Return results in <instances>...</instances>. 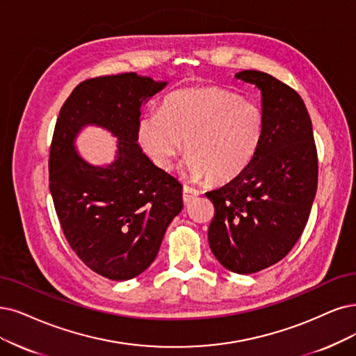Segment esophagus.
Segmentation results:
<instances>
[{"instance_id":"esophagus-1","label":"esophagus","mask_w":356,"mask_h":356,"mask_svg":"<svg viewBox=\"0 0 356 356\" xmlns=\"http://www.w3.org/2000/svg\"><path fill=\"white\" fill-rule=\"evenodd\" d=\"M198 195H200L198 189H195L192 186H183V202L185 204L192 202Z\"/></svg>"}]
</instances>
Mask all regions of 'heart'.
I'll return each instance as SVG.
<instances>
[{"mask_svg": "<svg viewBox=\"0 0 356 356\" xmlns=\"http://www.w3.org/2000/svg\"><path fill=\"white\" fill-rule=\"evenodd\" d=\"M266 131L258 104L220 88H192L167 97L160 115L145 114L138 126L143 152L163 170L173 165L185 142L193 179L227 181L252 163Z\"/></svg>", "mask_w": 356, "mask_h": 356, "instance_id": "b5f03b06", "label": "heart"}]
</instances>
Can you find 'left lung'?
<instances>
[{
    "instance_id": "1",
    "label": "left lung",
    "mask_w": 356,
    "mask_h": 356,
    "mask_svg": "<svg viewBox=\"0 0 356 356\" xmlns=\"http://www.w3.org/2000/svg\"><path fill=\"white\" fill-rule=\"evenodd\" d=\"M262 95L266 131L252 163L207 192L216 214L208 242L222 267L252 274L283 259L304 232L317 192L312 123L298 92L258 70L236 73Z\"/></svg>"
}]
</instances>
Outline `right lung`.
<instances>
[{
	"instance_id": "1",
	"label": "right lung",
	"mask_w": 356,
	"mask_h": 356,
	"mask_svg": "<svg viewBox=\"0 0 356 356\" xmlns=\"http://www.w3.org/2000/svg\"><path fill=\"white\" fill-rule=\"evenodd\" d=\"M167 82L136 73L86 79L60 110L49 148V191L76 255L105 279L123 282L147 270L183 208L180 181L138 145L140 105ZM107 128L119 140L116 161L92 166L76 155L82 127Z\"/></svg>"
}]
</instances>
